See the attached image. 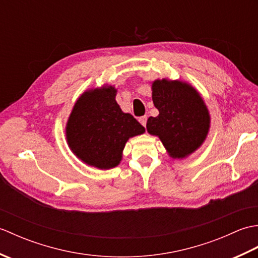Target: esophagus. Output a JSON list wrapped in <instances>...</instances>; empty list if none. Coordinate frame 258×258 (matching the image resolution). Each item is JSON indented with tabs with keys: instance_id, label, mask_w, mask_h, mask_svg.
Masks as SVG:
<instances>
[{
	"instance_id": "1",
	"label": "esophagus",
	"mask_w": 258,
	"mask_h": 258,
	"mask_svg": "<svg viewBox=\"0 0 258 258\" xmlns=\"http://www.w3.org/2000/svg\"><path fill=\"white\" fill-rule=\"evenodd\" d=\"M139 120H140V123L144 126H146V120H147V116H142V117H140L139 118Z\"/></svg>"
}]
</instances>
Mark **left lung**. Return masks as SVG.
Instances as JSON below:
<instances>
[{
    "label": "left lung",
    "mask_w": 258,
    "mask_h": 258,
    "mask_svg": "<svg viewBox=\"0 0 258 258\" xmlns=\"http://www.w3.org/2000/svg\"><path fill=\"white\" fill-rule=\"evenodd\" d=\"M152 98L160 114L147 119L146 130L160 138L168 155L183 160L200 149L211 127V116L201 94L178 80H155Z\"/></svg>",
    "instance_id": "8db88e82"
}]
</instances>
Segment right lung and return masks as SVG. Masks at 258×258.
<instances>
[{"instance_id": "1", "label": "right lung", "mask_w": 258, "mask_h": 258, "mask_svg": "<svg viewBox=\"0 0 258 258\" xmlns=\"http://www.w3.org/2000/svg\"><path fill=\"white\" fill-rule=\"evenodd\" d=\"M116 93L107 84L84 92L75 102L65 127L73 154L98 169L117 166L126 142L145 132L133 115L120 109Z\"/></svg>"}]
</instances>
